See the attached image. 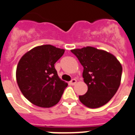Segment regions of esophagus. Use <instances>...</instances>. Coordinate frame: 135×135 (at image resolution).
<instances>
[{"label":"esophagus","mask_w":135,"mask_h":135,"mask_svg":"<svg viewBox=\"0 0 135 135\" xmlns=\"http://www.w3.org/2000/svg\"><path fill=\"white\" fill-rule=\"evenodd\" d=\"M76 83V79H72V81L70 82V85H75Z\"/></svg>","instance_id":"obj_1"}]
</instances>
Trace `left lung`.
Returning a JSON list of instances; mask_svg holds the SVG:
<instances>
[{
	"mask_svg": "<svg viewBox=\"0 0 135 135\" xmlns=\"http://www.w3.org/2000/svg\"><path fill=\"white\" fill-rule=\"evenodd\" d=\"M71 52L83 67V81L88 85L85 94L79 96L83 105L97 108L106 104L120 85L122 66L113 54L88 46Z\"/></svg>",
	"mask_w": 135,
	"mask_h": 135,
	"instance_id": "obj_1",
	"label": "left lung"
}]
</instances>
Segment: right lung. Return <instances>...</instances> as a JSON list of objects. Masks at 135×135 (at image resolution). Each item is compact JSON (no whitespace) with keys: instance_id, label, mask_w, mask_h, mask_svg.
<instances>
[{"instance_id":"obj_1","label":"right lung","mask_w":135,"mask_h":135,"mask_svg":"<svg viewBox=\"0 0 135 135\" xmlns=\"http://www.w3.org/2000/svg\"><path fill=\"white\" fill-rule=\"evenodd\" d=\"M65 50L51 45L34 47L21 57L16 68V81L22 94L34 105L54 106L60 101L68 83L61 80L54 64Z\"/></svg>"}]
</instances>
